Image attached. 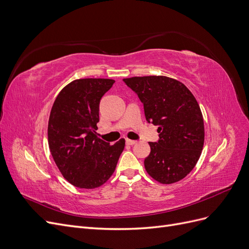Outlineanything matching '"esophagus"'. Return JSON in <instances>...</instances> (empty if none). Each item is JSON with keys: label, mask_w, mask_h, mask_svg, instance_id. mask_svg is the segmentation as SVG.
I'll list each match as a JSON object with an SVG mask.
<instances>
[{"label": "esophagus", "mask_w": 249, "mask_h": 249, "mask_svg": "<svg viewBox=\"0 0 249 249\" xmlns=\"http://www.w3.org/2000/svg\"><path fill=\"white\" fill-rule=\"evenodd\" d=\"M125 143H126L127 145H134L135 143H136V141H135V140H131V139H126V140H125Z\"/></svg>", "instance_id": "esophagus-1"}]
</instances>
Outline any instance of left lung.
<instances>
[{"label": "left lung", "instance_id": "8db88e82", "mask_svg": "<svg viewBox=\"0 0 249 249\" xmlns=\"http://www.w3.org/2000/svg\"><path fill=\"white\" fill-rule=\"evenodd\" d=\"M143 104L147 123L159 125V140L149 142L148 175L162 184L178 182L196 165L205 141L199 105L183 83L164 76L124 79Z\"/></svg>", "mask_w": 249, "mask_h": 249}]
</instances>
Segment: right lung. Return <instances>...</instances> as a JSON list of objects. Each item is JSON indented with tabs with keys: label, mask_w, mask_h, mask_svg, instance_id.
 <instances>
[{
	"label": "right lung",
	"mask_w": 249,
	"mask_h": 249,
	"mask_svg": "<svg viewBox=\"0 0 249 249\" xmlns=\"http://www.w3.org/2000/svg\"><path fill=\"white\" fill-rule=\"evenodd\" d=\"M111 79H80L66 85L53 105L48 138L51 154L65 179L78 188L94 189L113 175L124 148L96 137L100 102L114 84Z\"/></svg>",
	"instance_id": "1"
}]
</instances>
